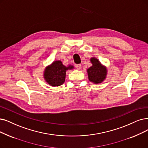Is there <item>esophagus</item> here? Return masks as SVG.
<instances>
[{"label":"esophagus","instance_id":"34e87169","mask_svg":"<svg viewBox=\"0 0 148 148\" xmlns=\"http://www.w3.org/2000/svg\"><path fill=\"white\" fill-rule=\"evenodd\" d=\"M76 68L78 70H80L81 68V64H76Z\"/></svg>","mask_w":148,"mask_h":148}]
</instances>
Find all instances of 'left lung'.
<instances>
[{
	"label": "left lung",
	"instance_id": "left-lung-1",
	"mask_svg": "<svg viewBox=\"0 0 148 148\" xmlns=\"http://www.w3.org/2000/svg\"><path fill=\"white\" fill-rule=\"evenodd\" d=\"M90 61L93 65L87 69L88 79L94 83H100L105 79L107 70L101 66L97 59L92 58Z\"/></svg>",
	"mask_w": 148,
	"mask_h": 148
}]
</instances>
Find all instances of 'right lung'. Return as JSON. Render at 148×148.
Segmentation results:
<instances>
[{
    "mask_svg": "<svg viewBox=\"0 0 148 148\" xmlns=\"http://www.w3.org/2000/svg\"><path fill=\"white\" fill-rule=\"evenodd\" d=\"M73 66L66 67L60 61H56L51 66L45 69L44 78L46 81L52 86L62 85L66 78V72L68 69H73Z\"/></svg>",
    "mask_w": 148,
    "mask_h": 148,
    "instance_id": "1",
    "label": "right lung"
}]
</instances>
